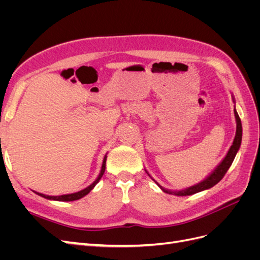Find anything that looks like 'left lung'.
I'll return each mask as SVG.
<instances>
[{"instance_id":"obj_1","label":"left lung","mask_w":260,"mask_h":260,"mask_svg":"<svg viewBox=\"0 0 260 260\" xmlns=\"http://www.w3.org/2000/svg\"><path fill=\"white\" fill-rule=\"evenodd\" d=\"M232 99H233V102H234V104H235V100H234L233 95H232ZM234 116H235V122H237V131H235V137H234L232 145L230 146L229 151H228L226 155L223 157V159L220 161L217 165V167L214 170H212L205 179L202 180L201 182L196 183L194 185L188 186V187H185V188H183V190L172 191V190H168V188H165L164 186H161L158 182H157V181H155L152 178V176L149 175L148 172H147V170L145 169L146 174L149 176V178H151L157 185L160 187V190L162 192L168 193V194H174V195H177V196L193 195L195 193H199V192H202V191L208 190V188L216 185L219 182V181L223 178V176L225 175V172L228 171V169L230 168V166H231L234 158H235V156H237V154L239 152L241 143H242V132H243V130H242V123H241V119H240L237 109H235V106H234Z\"/></svg>"}]
</instances>
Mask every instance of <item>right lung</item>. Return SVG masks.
<instances>
[{"label": "right lung", "instance_id": "1", "mask_svg": "<svg viewBox=\"0 0 260 260\" xmlns=\"http://www.w3.org/2000/svg\"><path fill=\"white\" fill-rule=\"evenodd\" d=\"M106 158H107V155L104 156V159H103V164H102V168H101V171L100 174L98 176V178L95 179V181L92 184H90L89 186H86L85 188H83V190L79 191V192H76V193H72V194H64V195H57V196H52V195H45V194H42V193H39V192H35L36 194L42 196V198L46 199V200H51V201H58V202H73V201H77V200H80L82 199L83 196H85L86 194H89L94 186H95L99 181L101 180V178L103 177L104 172H105V166H106Z\"/></svg>", "mask_w": 260, "mask_h": 260}]
</instances>
